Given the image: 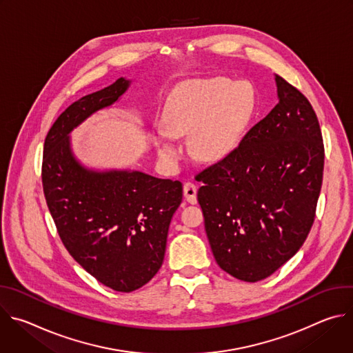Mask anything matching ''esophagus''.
I'll return each instance as SVG.
<instances>
[{
	"label": "esophagus",
	"mask_w": 353,
	"mask_h": 353,
	"mask_svg": "<svg viewBox=\"0 0 353 353\" xmlns=\"http://www.w3.org/2000/svg\"><path fill=\"white\" fill-rule=\"evenodd\" d=\"M183 192H184V198L187 203L196 204V185L194 183H190V181L184 183Z\"/></svg>",
	"instance_id": "34e87169"
}]
</instances>
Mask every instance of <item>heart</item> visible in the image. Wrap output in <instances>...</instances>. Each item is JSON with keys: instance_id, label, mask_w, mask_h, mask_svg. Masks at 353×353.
<instances>
[{"instance_id": "obj_1", "label": "heart", "mask_w": 353, "mask_h": 353, "mask_svg": "<svg viewBox=\"0 0 353 353\" xmlns=\"http://www.w3.org/2000/svg\"><path fill=\"white\" fill-rule=\"evenodd\" d=\"M257 112V92L248 81L199 79L181 85L169 97L163 120L152 138L166 165H176L183 150L179 137L191 134L192 154L204 162L229 157L240 145Z\"/></svg>"}]
</instances>
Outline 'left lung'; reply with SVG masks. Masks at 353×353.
I'll return each mask as SVG.
<instances>
[{"label":"left lung","mask_w":353,"mask_h":353,"mask_svg":"<svg viewBox=\"0 0 353 353\" xmlns=\"http://www.w3.org/2000/svg\"><path fill=\"white\" fill-rule=\"evenodd\" d=\"M278 105L233 152L198 174V203L218 265L244 282L272 275L316 218L324 143L307 97L275 75Z\"/></svg>","instance_id":"1"}]
</instances>
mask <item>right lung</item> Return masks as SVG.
<instances>
[{
    "label": "right lung",
    "mask_w": 353,
    "mask_h": 353,
    "mask_svg": "<svg viewBox=\"0 0 353 353\" xmlns=\"http://www.w3.org/2000/svg\"><path fill=\"white\" fill-rule=\"evenodd\" d=\"M128 86L119 78L67 108L46 137L41 165L46 203L68 253L100 283L125 293L162 267L183 185L138 170L88 169L72 152L70 132Z\"/></svg>",
    "instance_id": "add662e5"
}]
</instances>
